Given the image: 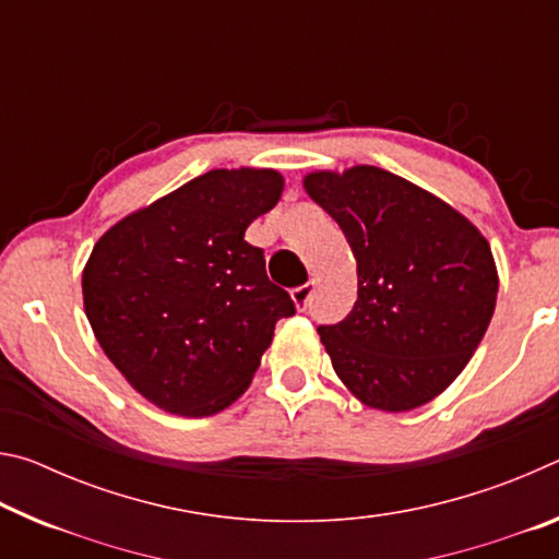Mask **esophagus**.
Listing matches in <instances>:
<instances>
[{
  "label": "esophagus",
  "instance_id": "obj_1",
  "mask_svg": "<svg viewBox=\"0 0 559 559\" xmlns=\"http://www.w3.org/2000/svg\"><path fill=\"white\" fill-rule=\"evenodd\" d=\"M313 286H316V281H308V283H302V286L290 290V298H293V302H296V308L300 310V313H302V310H308V306H310Z\"/></svg>",
  "mask_w": 559,
  "mask_h": 559
}]
</instances>
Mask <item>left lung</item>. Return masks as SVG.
I'll list each match as a JSON object with an SVG mask.
<instances>
[{
	"instance_id": "left-lung-1",
	"label": "left lung",
	"mask_w": 559,
	"mask_h": 559,
	"mask_svg": "<svg viewBox=\"0 0 559 559\" xmlns=\"http://www.w3.org/2000/svg\"><path fill=\"white\" fill-rule=\"evenodd\" d=\"M357 261V300L318 335L333 370L370 409L412 412L456 380L496 310L490 243L466 216L372 165L302 177Z\"/></svg>"
}]
</instances>
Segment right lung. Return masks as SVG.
<instances>
[{"label": "right lung", "instance_id": "obj_1", "mask_svg": "<svg viewBox=\"0 0 559 559\" xmlns=\"http://www.w3.org/2000/svg\"><path fill=\"white\" fill-rule=\"evenodd\" d=\"M276 169H210L100 236L83 269L98 345L163 412L212 416L251 384L290 296L243 241L278 204Z\"/></svg>", "mask_w": 559, "mask_h": 559}]
</instances>
